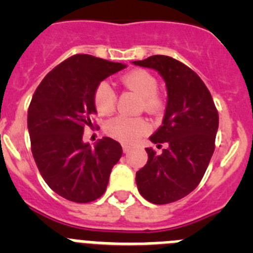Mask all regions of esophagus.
<instances>
[{"mask_svg":"<svg viewBox=\"0 0 253 253\" xmlns=\"http://www.w3.org/2000/svg\"><path fill=\"white\" fill-rule=\"evenodd\" d=\"M130 147L129 146H126V144H123V152H124V153H128L129 151H130Z\"/></svg>","mask_w":253,"mask_h":253,"instance_id":"34e87169","label":"esophagus"}]
</instances>
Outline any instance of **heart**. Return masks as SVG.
Returning <instances> with one entry per match:
<instances>
[{
	"label": "heart",
	"instance_id": "1",
	"mask_svg": "<svg viewBox=\"0 0 253 253\" xmlns=\"http://www.w3.org/2000/svg\"><path fill=\"white\" fill-rule=\"evenodd\" d=\"M122 82L129 90L137 92L142 97L143 106L151 113H156L162 106V101L157 96V80L147 71L137 69L123 76ZM95 106L100 114H109L114 110L116 95L111 84L102 81L96 87L93 95ZM149 130V124L144 118L115 116L106 123V133L118 140L133 143Z\"/></svg>",
	"mask_w": 253,
	"mask_h": 253
}]
</instances>
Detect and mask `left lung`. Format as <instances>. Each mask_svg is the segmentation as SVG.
I'll return each mask as SVG.
<instances>
[{
	"label": "left lung",
	"mask_w": 253,
	"mask_h": 253,
	"mask_svg": "<svg viewBox=\"0 0 253 253\" xmlns=\"http://www.w3.org/2000/svg\"><path fill=\"white\" fill-rule=\"evenodd\" d=\"M133 64L154 69L167 88L162 125L149 137L162 153L146 148L148 161L135 175L140 195L153 204L180 200L199 185L213 156L219 116L209 90L193 69L167 55Z\"/></svg>",
	"instance_id": "obj_1"
}]
</instances>
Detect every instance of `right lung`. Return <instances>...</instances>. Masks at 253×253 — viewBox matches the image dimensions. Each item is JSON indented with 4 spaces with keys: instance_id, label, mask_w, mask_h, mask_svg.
<instances>
[{
    "instance_id": "add662e5",
    "label": "right lung",
    "mask_w": 253,
    "mask_h": 253,
    "mask_svg": "<svg viewBox=\"0 0 253 253\" xmlns=\"http://www.w3.org/2000/svg\"><path fill=\"white\" fill-rule=\"evenodd\" d=\"M126 64L76 54L58 64L38 86L28 111L31 152L40 175L62 198L90 203L106 190L110 172L123 154L104 137L91 147L84 131L97 113L96 87Z\"/></svg>"
}]
</instances>
